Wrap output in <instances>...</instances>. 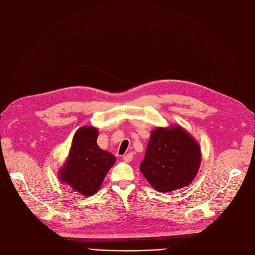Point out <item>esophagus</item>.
I'll use <instances>...</instances> for the list:
<instances>
[{
    "label": "esophagus",
    "instance_id": "obj_1",
    "mask_svg": "<svg viewBox=\"0 0 255 255\" xmlns=\"http://www.w3.org/2000/svg\"><path fill=\"white\" fill-rule=\"evenodd\" d=\"M133 159V155L132 154H128V155H124L123 156V160L127 161V162H129Z\"/></svg>",
    "mask_w": 255,
    "mask_h": 255
}]
</instances>
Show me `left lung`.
Segmentation results:
<instances>
[{"mask_svg": "<svg viewBox=\"0 0 255 255\" xmlns=\"http://www.w3.org/2000/svg\"><path fill=\"white\" fill-rule=\"evenodd\" d=\"M201 147L179 126L156 128L139 170L155 190L171 192L190 184L199 171Z\"/></svg>", "mask_w": 255, "mask_h": 255, "instance_id": "8db88e82", "label": "left lung"}]
</instances>
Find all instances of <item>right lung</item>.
Here are the masks:
<instances>
[{
    "label": "right lung",
    "mask_w": 255,
    "mask_h": 255,
    "mask_svg": "<svg viewBox=\"0 0 255 255\" xmlns=\"http://www.w3.org/2000/svg\"><path fill=\"white\" fill-rule=\"evenodd\" d=\"M96 128H78L73 137L69 157L59 171L62 182L84 196H92L97 192L116 162V157L111 152L98 146Z\"/></svg>",
    "instance_id": "add662e5"
}]
</instances>
